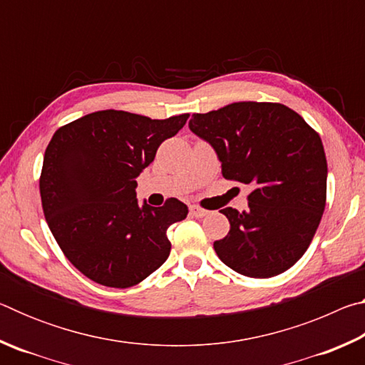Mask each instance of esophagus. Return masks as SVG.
Returning a JSON list of instances; mask_svg holds the SVG:
<instances>
[{"mask_svg": "<svg viewBox=\"0 0 365 365\" xmlns=\"http://www.w3.org/2000/svg\"><path fill=\"white\" fill-rule=\"evenodd\" d=\"M190 212H191V215H195V217H197V219H201V217H205V215H207L206 209H201L200 206H190Z\"/></svg>", "mask_w": 365, "mask_h": 365, "instance_id": "obj_1", "label": "esophagus"}]
</instances>
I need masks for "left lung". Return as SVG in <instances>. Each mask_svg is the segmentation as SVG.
Masks as SVG:
<instances>
[{
  "mask_svg": "<svg viewBox=\"0 0 365 365\" xmlns=\"http://www.w3.org/2000/svg\"><path fill=\"white\" fill-rule=\"evenodd\" d=\"M190 130L214 148L228 180L252 185L248 211L225 207L230 232L214 243L222 262L269 279L298 262L322 219L327 159L319 133L279 103H232L193 114Z\"/></svg>",
  "mask_w": 365,
  "mask_h": 365,
  "instance_id": "left-lung-1",
  "label": "left lung"
}]
</instances>
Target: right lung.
<instances>
[{"mask_svg": "<svg viewBox=\"0 0 365 365\" xmlns=\"http://www.w3.org/2000/svg\"><path fill=\"white\" fill-rule=\"evenodd\" d=\"M187 119L108 109L53 135L40 177L43 212L66 257L90 280L133 287L169 257L168 228L187 217L188 207L177 197L160 207L138 205L135 188L159 145Z\"/></svg>", "mask_w": 365, "mask_h": 365, "instance_id": "right-lung-1", "label": "right lung"}]
</instances>
